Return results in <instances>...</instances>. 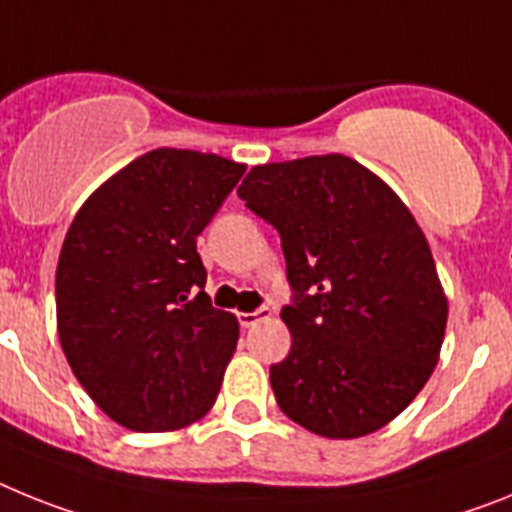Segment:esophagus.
Wrapping results in <instances>:
<instances>
[{
    "instance_id": "obj_1",
    "label": "esophagus",
    "mask_w": 512,
    "mask_h": 512,
    "mask_svg": "<svg viewBox=\"0 0 512 512\" xmlns=\"http://www.w3.org/2000/svg\"><path fill=\"white\" fill-rule=\"evenodd\" d=\"M270 314H273V309H270V306H260V309H255V311H242V314H239V324H242V327H255L257 322L268 319Z\"/></svg>"
}]
</instances>
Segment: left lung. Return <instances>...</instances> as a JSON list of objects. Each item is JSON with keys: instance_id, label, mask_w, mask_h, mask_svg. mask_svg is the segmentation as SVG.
Here are the masks:
<instances>
[{"instance_id": "left-lung-1", "label": "left lung", "mask_w": 512, "mask_h": 512, "mask_svg": "<svg viewBox=\"0 0 512 512\" xmlns=\"http://www.w3.org/2000/svg\"><path fill=\"white\" fill-rule=\"evenodd\" d=\"M239 198L281 234L291 350L270 366L275 402L324 438L384 428L428 384L448 301L410 208L355 159L257 164Z\"/></svg>"}]
</instances>
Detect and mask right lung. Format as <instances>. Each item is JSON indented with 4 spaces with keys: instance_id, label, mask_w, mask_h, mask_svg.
Wrapping results in <instances>:
<instances>
[{
    "instance_id": "add662e5",
    "label": "right lung",
    "mask_w": 512,
    "mask_h": 512,
    "mask_svg": "<svg viewBox=\"0 0 512 512\" xmlns=\"http://www.w3.org/2000/svg\"><path fill=\"white\" fill-rule=\"evenodd\" d=\"M244 170L201 151H146L102 182L66 231L61 348L92 402L123 428L180 430L219 397L239 324L203 291L195 239Z\"/></svg>"
}]
</instances>
